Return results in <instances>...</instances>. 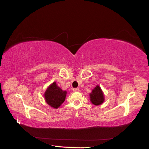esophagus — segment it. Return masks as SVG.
Returning a JSON list of instances; mask_svg holds the SVG:
<instances>
[{"mask_svg":"<svg viewBox=\"0 0 149 149\" xmlns=\"http://www.w3.org/2000/svg\"><path fill=\"white\" fill-rule=\"evenodd\" d=\"M73 92H79V89H78V88H74L73 89Z\"/></svg>","mask_w":149,"mask_h":149,"instance_id":"1","label":"esophagus"}]
</instances>
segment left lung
<instances>
[{
	"mask_svg": "<svg viewBox=\"0 0 149 149\" xmlns=\"http://www.w3.org/2000/svg\"><path fill=\"white\" fill-rule=\"evenodd\" d=\"M90 101L95 106L101 105L104 101V96L101 88L99 85L94 88L89 94Z\"/></svg>",
	"mask_w": 149,
	"mask_h": 149,
	"instance_id": "left-lung-1",
	"label": "left lung"
}]
</instances>
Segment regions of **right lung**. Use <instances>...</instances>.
Listing matches in <instances>:
<instances>
[{
    "mask_svg": "<svg viewBox=\"0 0 149 149\" xmlns=\"http://www.w3.org/2000/svg\"><path fill=\"white\" fill-rule=\"evenodd\" d=\"M67 91L62 90L53 82L47 88L45 92V100L49 106L54 109H58L63 102L66 99Z\"/></svg>",
    "mask_w": 149,
    "mask_h": 149,
    "instance_id": "right-lung-1",
    "label": "right lung"
}]
</instances>
